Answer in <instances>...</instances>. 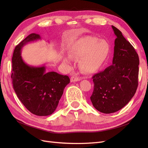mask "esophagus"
I'll use <instances>...</instances> for the list:
<instances>
[{"instance_id": "obj_1", "label": "esophagus", "mask_w": 148, "mask_h": 148, "mask_svg": "<svg viewBox=\"0 0 148 148\" xmlns=\"http://www.w3.org/2000/svg\"><path fill=\"white\" fill-rule=\"evenodd\" d=\"M81 80V78H79L77 77H76V76H72V77H71L70 78V81L71 82H78Z\"/></svg>"}]
</instances>
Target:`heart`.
<instances>
[{
    "instance_id": "obj_1",
    "label": "heart",
    "mask_w": 148,
    "mask_h": 148,
    "mask_svg": "<svg viewBox=\"0 0 148 148\" xmlns=\"http://www.w3.org/2000/svg\"><path fill=\"white\" fill-rule=\"evenodd\" d=\"M110 51V46L106 40L94 36H86L80 39L75 44L71 56L80 58L79 65L84 72L95 73L104 64ZM71 57L64 60L70 62Z\"/></svg>"
}]
</instances>
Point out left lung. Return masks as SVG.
<instances>
[{"label": "left lung", "mask_w": 148, "mask_h": 148, "mask_svg": "<svg viewBox=\"0 0 148 148\" xmlns=\"http://www.w3.org/2000/svg\"><path fill=\"white\" fill-rule=\"evenodd\" d=\"M116 35L112 65L92 77L94 90L90 97L98 111L115 112L135 95L138 85L139 57L121 31L112 26Z\"/></svg>", "instance_id": "obj_1"}]
</instances>
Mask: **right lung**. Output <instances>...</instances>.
Here are the masks:
<instances>
[{
	"instance_id": "obj_1",
	"label": "right lung",
	"mask_w": 148,
	"mask_h": 148,
	"mask_svg": "<svg viewBox=\"0 0 148 148\" xmlns=\"http://www.w3.org/2000/svg\"><path fill=\"white\" fill-rule=\"evenodd\" d=\"M40 39L38 34H30L15 47L11 78L17 97L26 108L36 115L47 116L56 110L70 78L55 71L46 72L45 66L36 67L25 63L21 56L22 47Z\"/></svg>"
}]
</instances>
